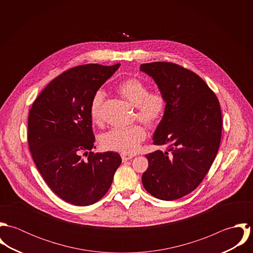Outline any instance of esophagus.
Instances as JSON below:
<instances>
[{"instance_id": "34e87169", "label": "esophagus", "mask_w": 253, "mask_h": 253, "mask_svg": "<svg viewBox=\"0 0 253 253\" xmlns=\"http://www.w3.org/2000/svg\"><path fill=\"white\" fill-rule=\"evenodd\" d=\"M121 157H122V160H123V162H126V161H128V160H130V159H132V158H133V155H127V154H122V155H121Z\"/></svg>"}]
</instances>
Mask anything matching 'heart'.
<instances>
[{
    "instance_id": "b5f03b06",
    "label": "heart",
    "mask_w": 253,
    "mask_h": 253,
    "mask_svg": "<svg viewBox=\"0 0 253 253\" xmlns=\"http://www.w3.org/2000/svg\"><path fill=\"white\" fill-rule=\"evenodd\" d=\"M119 93L136 107L135 118L147 126H156L166 111V98L160 91L149 92V86L144 82L130 78L122 82L118 87ZM105 92L98 90L90 102V118L94 123L102 121ZM146 137L145 128L136 125L127 128H113L101 135V146L108 151L122 154H133Z\"/></svg>"
}]
</instances>
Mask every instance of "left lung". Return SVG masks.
I'll list each match as a JSON object with an SVG mask.
<instances>
[{"mask_svg": "<svg viewBox=\"0 0 253 253\" xmlns=\"http://www.w3.org/2000/svg\"><path fill=\"white\" fill-rule=\"evenodd\" d=\"M166 98V111L153 135V143L168 146L146 155L145 190L163 201L180 199L194 191L209 172L221 140L219 101L206 82L170 62L140 66Z\"/></svg>", "mask_w": 253, "mask_h": 253, "instance_id": "obj_1", "label": "left lung"}]
</instances>
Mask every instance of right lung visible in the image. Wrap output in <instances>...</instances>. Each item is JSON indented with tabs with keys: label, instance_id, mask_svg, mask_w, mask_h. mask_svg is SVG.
Here are the masks:
<instances>
[{
	"label": "right lung",
	"instance_id": "add662e5",
	"mask_svg": "<svg viewBox=\"0 0 253 253\" xmlns=\"http://www.w3.org/2000/svg\"><path fill=\"white\" fill-rule=\"evenodd\" d=\"M120 65L85 64L62 73L29 112L28 144L37 169L60 199L75 206L98 202L122 163L116 152H90L95 139L89 113L93 95Z\"/></svg>",
	"mask_w": 253,
	"mask_h": 253
}]
</instances>
